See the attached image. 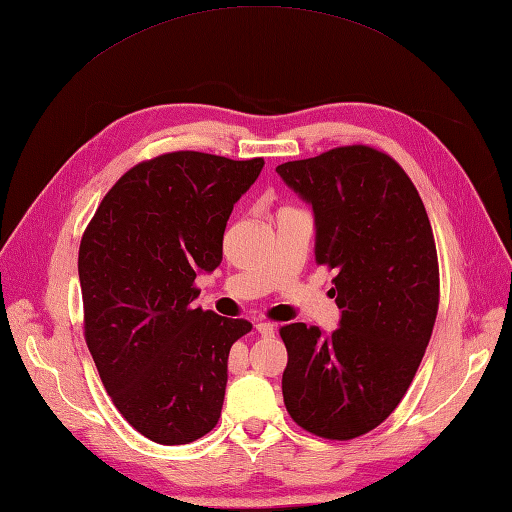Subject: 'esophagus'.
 Listing matches in <instances>:
<instances>
[{"label":"esophagus","instance_id":"esophagus-1","mask_svg":"<svg viewBox=\"0 0 512 512\" xmlns=\"http://www.w3.org/2000/svg\"><path fill=\"white\" fill-rule=\"evenodd\" d=\"M255 329H257V334H261L264 338H272V336H275V331H277V327L272 323H257Z\"/></svg>","mask_w":512,"mask_h":512}]
</instances>
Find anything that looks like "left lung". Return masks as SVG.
<instances>
[{
    "instance_id": "left-lung-1",
    "label": "left lung",
    "mask_w": 512,
    "mask_h": 512,
    "mask_svg": "<svg viewBox=\"0 0 512 512\" xmlns=\"http://www.w3.org/2000/svg\"><path fill=\"white\" fill-rule=\"evenodd\" d=\"M316 218V264L336 270L340 327L283 325L281 390L296 425L351 441L384 423L410 388L438 314L430 218L390 154L340 146L277 165Z\"/></svg>"
}]
</instances>
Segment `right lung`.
I'll return each instance as SVG.
<instances>
[{"mask_svg": "<svg viewBox=\"0 0 512 512\" xmlns=\"http://www.w3.org/2000/svg\"><path fill=\"white\" fill-rule=\"evenodd\" d=\"M261 168L159 154L109 189L82 233L87 347L115 408L159 445L192 443L220 419L229 351L253 325L194 307V281L220 266L233 205Z\"/></svg>", "mask_w": 512, "mask_h": 512, "instance_id": "obj_1", "label": "right lung"}]
</instances>
